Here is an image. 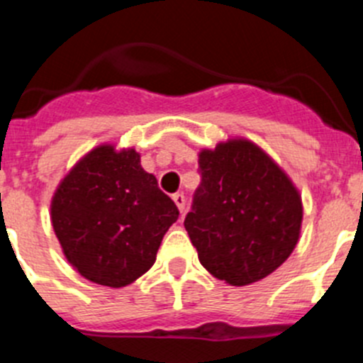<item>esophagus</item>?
Wrapping results in <instances>:
<instances>
[{"instance_id":"esophagus-1","label":"esophagus","mask_w":363,"mask_h":363,"mask_svg":"<svg viewBox=\"0 0 363 363\" xmlns=\"http://www.w3.org/2000/svg\"><path fill=\"white\" fill-rule=\"evenodd\" d=\"M172 199H174V202L177 204L179 211L184 213V209H186V197H184V195H182V193H175Z\"/></svg>"}]
</instances>
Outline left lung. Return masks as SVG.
Here are the masks:
<instances>
[{
	"mask_svg": "<svg viewBox=\"0 0 363 363\" xmlns=\"http://www.w3.org/2000/svg\"><path fill=\"white\" fill-rule=\"evenodd\" d=\"M202 182L184 228L216 279L245 286L289 259L303 225V199L289 174L247 138L199 152Z\"/></svg>",
	"mask_w": 363,
	"mask_h": 363,
	"instance_id": "obj_1",
	"label": "left lung"
}]
</instances>
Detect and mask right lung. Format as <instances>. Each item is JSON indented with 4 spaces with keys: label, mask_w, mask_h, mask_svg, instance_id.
Instances as JSON below:
<instances>
[{
    "label": "right lung",
    "mask_w": 363,
    "mask_h": 363,
    "mask_svg": "<svg viewBox=\"0 0 363 363\" xmlns=\"http://www.w3.org/2000/svg\"><path fill=\"white\" fill-rule=\"evenodd\" d=\"M50 215L69 265L93 283L123 289L154 265L179 209L135 148L104 143L64 175Z\"/></svg>",
    "instance_id": "1"
}]
</instances>
